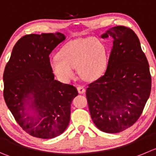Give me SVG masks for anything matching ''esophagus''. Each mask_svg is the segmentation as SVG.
Masks as SVG:
<instances>
[{"instance_id":"esophagus-1","label":"esophagus","mask_w":156,"mask_h":156,"mask_svg":"<svg viewBox=\"0 0 156 156\" xmlns=\"http://www.w3.org/2000/svg\"><path fill=\"white\" fill-rule=\"evenodd\" d=\"M77 91H78V93H80V94H82V93H85V89L83 88V87H80V86H79V87H77Z\"/></svg>"}]
</instances>
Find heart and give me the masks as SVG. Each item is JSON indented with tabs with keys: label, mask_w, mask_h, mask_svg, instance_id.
Masks as SVG:
<instances>
[{
	"label": "heart",
	"mask_w": 156,
	"mask_h": 156,
	"mask_svg": "<svg viewBox=\"0 0 156 156\" xmlns=\"http://www.w3.org/2000/svg\"><path fill=\"white\" fill-rule=\"evenodd\" d=\"M106 64L105 44L97 38L89 37L63 46L57 53V58L50 62V67L60 80L69 83L75 77V68L82 78L92 80L102 75Z\"/></svg>",
	"instance_id": "obj_1"
}]
</instances>
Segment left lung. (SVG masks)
Instances as JSON below:
<instances>
[{"instance_id": "obj_1", "label": "left lung", "mask_w": 156, "mask_h": 156, "mask_svg": "<svg viewBox=\"0 0 156 156\" xmlns=\"http://www.w3.org/2000/svg\"><path fill=\"white\" fill-rule=\"evenodd\" d=\"M112 37L107 68L89 84L87 98L90 115L99 129L118 133L139 118L151 92L149 66L137 35L130 28H109L102 38Z\"/></svg>"}]
</instances>
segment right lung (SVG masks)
I'll list each match as a JSON object with an SVG mask.
<instances>
[{
	"instance_id": "right-lung-1",
	"label": "right lung",
	"mask_w": 156,
	"mask_h": 156,
	"mask_svg": "<svg viewBox=\"0 0 156 156\" xmlns=\"http://www.w3.org/2000/svg\"><path fill=\"white\" fill-rule=\"evenodd\" d=\"M64 34H28L14 45L4 69V97L20 126L30 136L53 139L67 128L76 87L54 79L49 55Z\"/></svg>"
}]
</instances>
